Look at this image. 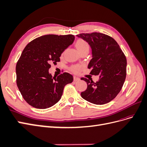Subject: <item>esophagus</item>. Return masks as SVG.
<instances>
[{
    "label": "esophagus",
    "instance_id": "obj_1",
    "mask_svg": "<svg viewBox=\"0 0 147 147\" xmlns=\"http://www.w3.org/2000/svg\"><path fill=\"white\" fill-rule=\"evenodd\" d=\"M74 80L75 82L78 81V80H80V78H78V77H77L74 76Z\"/></svg>",
    "mask_w": 147,
    "mask_h": 147
}]
</instances>
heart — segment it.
<instances>
[{"mask_svg":"<svg viewBox=\"0 0 147 147\" xmlns=\"http://www.w3.org/2000/svg\"><path fill=\"white\" fill-rule=\"evenodd\" d=\"M75 47L77 49V50L80 53H82L83 52H88L90 50V45L88 42L83 39H78L75 43ZM82 69V67L80 65L74 66L72 68L73 72L77 73L80 72Z\"/></svg>","mask_w":147,"mask_h":147,"instance_id":"obj_1","label":"heart"}]
</instances>
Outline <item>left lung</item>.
<instances>
[{
  "instance_id": "obj_1",
  "label": "left lung",
  "mask_w": 147,
  "mask_h": 147,
  "mask_svg": "<svg viewBox=\"0 0 147 147\" xmlns=\"http://www.w3.org/2000/svg\"><path fill=\"white\" fill-rule=\"evenodd\" d=\"M92 50L88 65L90 74L99 75L96 83L86 78L87 89L81 92L82 98L92 104L103 105L112 100L121 91L126 77L127 61L118 43L109 35L99 32L80 34Z\"/></svg>"
}]
</instances>
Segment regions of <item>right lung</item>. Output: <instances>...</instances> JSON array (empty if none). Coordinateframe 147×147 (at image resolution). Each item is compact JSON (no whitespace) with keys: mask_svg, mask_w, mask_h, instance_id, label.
Wrapping results in <instances>:
<instances>
[{"mask_svg":"<svg viewBox=\"0 0 147 147\" xmlns=\"http://www.w3.org/2000/svg\"><path fill=\"white\" fill-rule=\"evenodd\" d=\"M73 35L49 34L33 40L24 48L16 66V84L26 102L34 108L45 109L56 104L73 76L64 72L52 77L51 64L60 61L63 52L72 45Z\"/></svg>","mask_w":147,"mask_h":147,"instance_id":"obj_1","label":"right lung"}]
</instances>
